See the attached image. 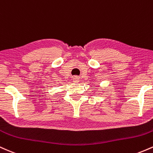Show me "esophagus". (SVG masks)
<instances>
[{"label": "esophagus", "instance_id": "34e87169", "mask_svg": "<svg viewBox=\"0 0 153 153\" xmlns=\"http://www.w3.org/2000/svg\"><path fill=\"white\" fill-rule=\"evenodd\" d=\"M78 80H79V78H78V76H73V82H78L79 81Z\"/></svg>", "mask_w": 153, "mask_h": 153}]
</instances>
